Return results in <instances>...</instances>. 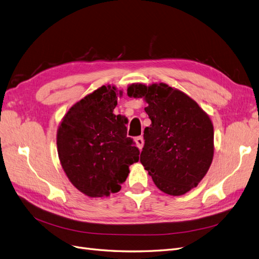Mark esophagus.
<instances>
[{
  "instance_id": "obj_1",
  "label": "esophagus",
  "mask_w": 259,
  "mask_h": 259,
  "mask_svg": "<svg viewBox=\"0 0 259 259\" xmlns=\"http://www.w3.org/2000/svg\"><path fill=\"white\" fill-rule=\"evenodd\" d=\"M135 142H136V146H137L139 149H142V148L144 147V138H143L142 136L136 137V138H135Z\"/></svg>"
}]
</instances>
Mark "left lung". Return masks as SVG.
Wrapping results in <instances>:
<instances>
[{
  "label": "left lung",
  "instance_id": "obj_1",
  "mask_svg": "<svg viewBox=\"0 0 259 259\" xmlns=\"http://www.w3.org/2000/svg\"><path fill=\"white\" fill-rule=\"evenodd\" d=\"M130 97H144L151 124L144 131L140 162L159 189L182 195L205 176L214 154L208 115L186 94L168 85L132 84Z\"/></svg>",
  "mask_w": 259,
  "mask_h": 259
}]
</instances>
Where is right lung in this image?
<instances>
[{
  "mask_svg": "<svg viewBox=\"0 0 259 259\" xmlns=\"http://www.w3.org/2000/svg\"><path fill=\"white\" fill-rule=\"evenodd\" d=\"M115 89L101 86L70 108L57 133L61 166L72 185L89 197L120 191L139 149L123 117L113 113Z\"/></svg>",
  "mask_w": 259,
  "mask_h": 259,
  "instance_id": "add662e5",
  "label": "right lung"
}]
</instances>
